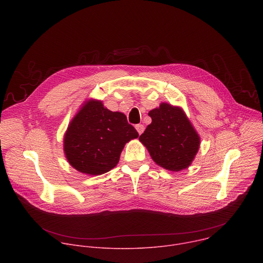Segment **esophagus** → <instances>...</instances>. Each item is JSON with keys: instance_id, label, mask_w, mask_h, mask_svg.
<instances>
[{"instance_id": "esophagus-1", "label": "esophagus", "mask_w": 263, "mask_h": 263, "mask_svg": "<svg viewBox=\"0 0 263 263\" xmlns=\"http://www.w3.org/2000/svg\"><path fill=\"white\" fill-rule=\"evenodd\" d=\"M135 128H136V130H137V132H138V134H139V135H140V134L143 132V130H144V127H143V125H141V124L136 125V126H135Z\"/></svg>"}]
</instances>
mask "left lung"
I'll use <instances>...</instances> for the list:
<instances>
[{"label":"left lung","mask_w":263,"mask_h":263,"mask_svg":"<svg viewBox=\"0 0 263 263\" xmlns=\"http://www.w3.org/2000/svg\"><path fill=\"white\" fill-rule=\"evenodd\" d=\"M152 123L139 136L152 159L160 166L179 172L193 162L200 137L183 110L162 103L148 112Z\"/></svg>","instance_id":"1"}]
</instances>
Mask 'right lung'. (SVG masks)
Masks as SVG:
<instances>
[{
    "instance_id": "1",
    "label": "right lung",
    "mask_w": 263,
    "mask_h": 263,
    "mask_svg": "<svg viewBox=\"0 0 263 263\" xmlns=\"http://www.w3.org/2000/svg\"><path fill=\"white\" fill-rule=\"evenodd\" d=\"M138 133L122 112L89 101L70 122L64 136V153L69 164L88 175H102L114 168L125 144Z\"/></svg>"
}]
</instances>
